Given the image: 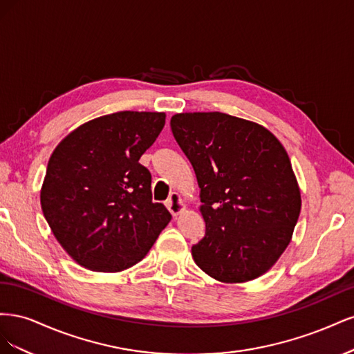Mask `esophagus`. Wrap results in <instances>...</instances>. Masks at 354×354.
Wrapping results in <instances>:
<instances>
[{"label":"esophagus","mask_w":354,"mask_h":354,"mask_svg":"<svg viewBox=\"0 0 354 354\" xmlns=\"http://www.w3.org/2000/svg\"><path fill=\"white\" fill-rule=\"evenodd\" d=\"M165 207L168 208V211L173 214V216H178V214L185 209V205L183 202H181L178 194H176V192H173V194L169 195V198L165 201Z\"/></svg>","instance_id":"1"}]
</instances>
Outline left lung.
Masks as SVG:
<instances>
[{"instance_id": "left-lung-1", "label": "left lung", "mask_w": 354, "mask_h": 354, "mask_svg": "<svg viewBox=\"0 0 354 354\" xmlns=\"http://www.w3.org/2000/svg\"><path fill=\"white\" fill-rule=\"evenodd\" d=\"M169 125L201 189L205 236L192 246L195 263L220 282L261 276L301 209L283 146L264 127L221 112L177 113Z\"/></svg>"}]
</instances>
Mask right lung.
<instances>
[{
	"mask_svg": "<svg viewBox=\"0 0 354 354\" xmlns=\"http://www.w3.org/2000/svg\"><path fill=\"white\" fill-rule=\"evenodd\" d=\"M165 125V113L116 112L63 138L41 189V208L59 243L94 272L140 261L171 220L152 202V176L138 159Z\"/></svg>",
	"mask_w": 354,
	"mask_h": 354,
	"instance_id": "add662e5",
	"label": "right lung"
}]
</instances>
